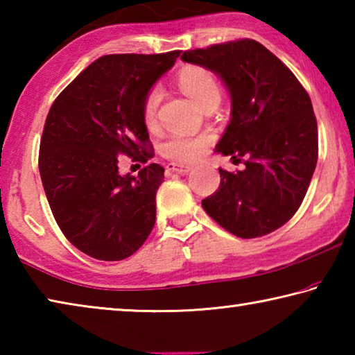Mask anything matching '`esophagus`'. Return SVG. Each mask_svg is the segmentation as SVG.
Returning <instances> with one entry per match:
<instances>
[{"instance_id":"34e87169","label":"esophagus","mask_w":355,"mask_h":355,"mask_svg":"<svg viewBox=\"0 0 355 355\" xmlns=\"http://www.w3.org/2000/svg\"><path fill=\"white\" fill-rule=\"evenodd\" d=\"M166 171L167 172H177V173H182V175H186V173H189L192 171V167L188 164H178V163H169L166 166Z\"/></svg>"}]
</instances>
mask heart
<instances>
[{
  "label": "heart",
  "instance_id": "heart-1",
  "mask_svg": "<svg viewBox=\"0 0 355 355\" xmlns=\"http://www.w3.org/2000/svg\"><path fill=\"white\" fill-rule=\"evenodd\" d=\"M178 83L183 91L189 97L199 103L202 107L208 101L219 98V84L211 71L197 67V65H186L178 75ZM161 100V92L158 89H153L147 95L144 101L142 117L144 122L148 128H152L156 123V114H158V106ZM213 142L211 135H172L167 137L163 144V153L167 158L180 161V163H189V161L199 159L200 156L207 152L209 144Z\"/></svg>",
  "mask_w": 355,
  "mask_h": 355
}]
</instances>
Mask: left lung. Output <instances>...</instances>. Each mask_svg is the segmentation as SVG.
I'll list each match as a JSON object with an SVG mask.
<instances>
[{"mask_svg":"<svg viewBox=\"0 0 355 355\" xmlns=\"http://www.w3.org/2000/svg\"><path fill=\"white\" fill-rule=\"evenodd\" d=\"M183 62L218 75L230 94V123L216 153L245 169H219L220 184L202 207L227 232L249 239L290 220L302 203L318 161L313 106L293 71L255 40L184 51Z\"/></svg>","mask_w":355,"mask_h":355,"instance_id":"8db88e82","label":"left lung"}]
</instances>
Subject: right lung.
<instances>
[{
	"mask_svg": "<svg viewBox=\"0 0 355 355\" xmlns=\"http://www.w3.org/2000/svg\"><path fill=\"white\" fill-rule=\"evenodd\" d=\"M178 56H101L48 112L39 155L42 184L65 238L89 257L123 260L152 232L164 167L152 163L137 177L120 175L119 156L142 163L153 158L144 101Z\"/></svg>",
	"mask_w": 355,
	"mask_h": 355,
	"instance_id": "obj_1",
	"label": "right lung"
}]
</instances>
